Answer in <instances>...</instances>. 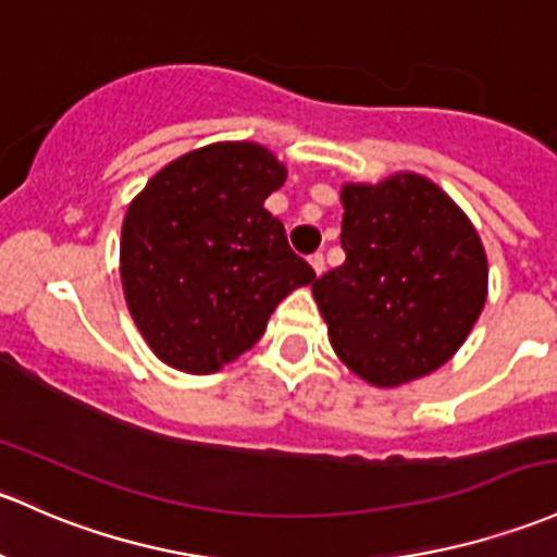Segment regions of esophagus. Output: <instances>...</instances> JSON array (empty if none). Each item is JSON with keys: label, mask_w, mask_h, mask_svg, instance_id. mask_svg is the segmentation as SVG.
<instances>
[{"label": "esophagus", "mask_w": 557, "mask_h": 557, "mask_svg": "<svg viewBox=\"0 0 557 557\" xmlns=\"http://www.w3.org/2000/svg\"><path fill=\"white\" fill-rule=\"evenodd\" d=\"M309 267L314 269V274H323L325 272V256L323 253H314V256H309Z\"/></svg>", "instance_id": "34e87169"}]
</instances>
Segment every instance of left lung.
I'll return each instance as SVG.
<instances>
[{
	"label": "left lung",
	"mask_w": 557,
	"mask_h": 557,
	"mask_svg": "<svg viewBox=\"0 0 557 557\" xmlns=\"http://www.w3.org/2000/svg\"><path fill=\"white\" fill-rule=\"evenodd\" d=\"M347 261L312 283L333 352L362 382L400 386L459 352L488 296V259L435 181L342 184Z\"/></svg>",
	"instance_id": "obj_1"
}]
</instances>
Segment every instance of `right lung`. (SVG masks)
Wrapping results in <instances>:
<instances>
[{"mask_svg": "<svg viewBox=\"0 0 557 557\" xmlns=\"http://www.w3.org/2000/svg\"><path fill=\"white\" fill-rule=\"evenodd\" d=\"M288 168L253 140L181 154L127 205L120 277L131 318L165 366L215 373L248 352L274 307L314 280L263 202Z\"/></svg>", "mask_w": 557, "mask_h": 557, "instance_id": "right-lung-1", "label": "right lung"}]
</instances>
